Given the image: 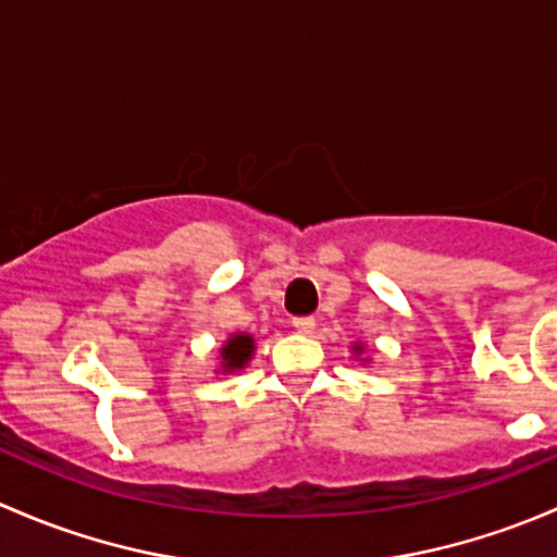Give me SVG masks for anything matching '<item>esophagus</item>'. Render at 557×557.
I'll return each instance as SVG.
<instances>
[{"mask_svg":"<svg viewBox=\"0 0 557 557\" xmlns=\"http://www.w3.org/2000/svg\"><path fill=\"white\" fill-rule=\"evenodd\" d=\"M292 326H295L297 332H313V326H317V319L313 317H297V319H292Z\"/></svg>","mask_w":557,"mask_h":557,"instance_id":"34e87169","label":"esophagus"}]
</instances>
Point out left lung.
I'll return each mask as SVG.
<instances>
[{
  "label": "left lung",
  "mask_w": 557,
  "mask_h": 557,
  "mask_svg": "<svg viewBox=\"0 0 557 557\" xmlns=\"http://www.w3.org/2000/svg\"><path fill=\"white\" fill-rule=\"evenodd\" d=\"M364 351V346H359V343H357V346H354V354H362Z\"/></svg>",
  "instance_id": "left-lung-1"
}]
</instances>
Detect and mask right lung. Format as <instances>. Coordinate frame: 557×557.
<instances>
[{
  "label": "right lung",
  "instance_id": "1",
  "mask_svg": "<svg viewBox=\"0 0 557 557\" xmlns=\"http://www.w3.org/2000/svg\"><path fill=\"white\" fill-rule=\"evenodd\" d=\"M255 354V337L246 335V332H236V335L227 337V343L222 346V372H236L244 370L246 362Z\"/></svg>",
  "mask_w": 557,
  "mask_h": 557
}]
</instances>
